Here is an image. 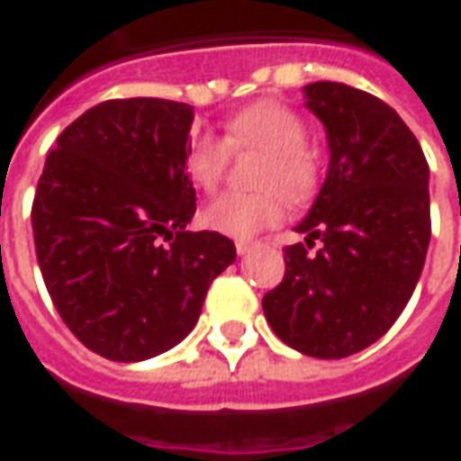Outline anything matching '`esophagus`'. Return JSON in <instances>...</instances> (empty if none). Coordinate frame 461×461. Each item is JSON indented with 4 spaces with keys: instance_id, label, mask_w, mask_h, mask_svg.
I'll return each mask as SVG.
<instances>
[{
    "instance_id": "34e87169",
    "label": "esophagus",
    "mask_w": 461,
    "mask_h": 461,
    "mask_svg": "<svg viewBox=\"0 0 461 461\" xmlns=\"http://www.w3.org/2000/svg\"><path fill=\"white\" fill-rule=\"evenodd\" d=\"M250 248H253V240H236V253H238V256H246Z\"/></svg>"
}]
</instances>
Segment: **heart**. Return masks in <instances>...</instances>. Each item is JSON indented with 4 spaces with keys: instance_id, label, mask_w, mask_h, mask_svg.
I'll return each instance as SVG.
<instances>
[{
    "instance_id": "b5f03b06",
    "label": "heart",
    "mask_w": 461,
    "mask_h": 461,
    "mask_svg": "<svg viewBox=\"0 0 461 461\" xmlns=\"http://www.w3.org/2000/svg\"><path fill=\"white\" fill-rule=\"evenodd\" d=\"M310 129L298 111L258 101L225 121L223 139L195 136L185 149V173L205 194L223 184L230 151H260L256 194H225L203 208V225L230 238H250L277 225L288 204L310 203L320 188V161L308 146Z\"/></svg>"
}]
</instances>
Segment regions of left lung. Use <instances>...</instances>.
I'll return each mask as SVG.
<instances>
[{
	"label": "left lung",
	"instance_id": "8db88e82",
	"mask_svg": "<svg viewBox=\"0 0 461 461\" xmlns=\"http://www.w3.org/2000/svg\"><path fill=\"white\" fill-rule=\"evenodd\" d=\"M305 106L328 131V178L263 312L293 350L340 360L380 340L412 298L432 233L429 166L397 111L367 91L315 81Z\"/></svg>",
	"mask_w": 461,
	"mask_h": 461
}]
</instances>
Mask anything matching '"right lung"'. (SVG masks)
I'll return each mask as SVG.
<instances>
[{"label": "right lung", "mask_w": 461, "mask_h": 461, "mask_svg": "<svg viewBox=\"0 0 461 461\" xmlns=\"http://www.w3.org/2000/svg\"><path fill=\"white\" fill-rule=\"evenodd\" d=\"M191 123L194 106L178 101H104L59 133L44 163L32 203L41 277L67 328L106 360L178 345L236 260L230 238L185 230Z\"/></svg>", "instance_id": "add662e5"}]
</instances>
